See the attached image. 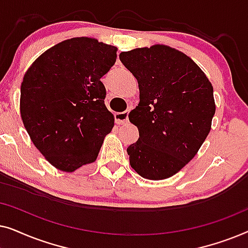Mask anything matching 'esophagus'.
<instances>
[{
	"label": "esophagus",
	"mask_w": 248,
	"mask_h": 248,
	"mask_svg": "<svg viewBox=\"0 0 248 248\" xmlns=\"http://www.w3.org/2000/svg\"><path fill=\"white\" fill-rule=\"evenodd\" d=\"M115 122H116L118 125L126 124L128 122V111H123V113L115 114Z\"/></svg>",
	"instance_id": "obj_1"
}]
</instances>
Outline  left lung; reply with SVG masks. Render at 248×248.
I'll return each instance as SVG.
<instances>
[{
    "label": "left lung",
    "instance_id": "1",
    "mask_svg": "<svg viewBox=\"0 0 248 248\" xmlns=\"http://www.w3.org/2000/svg\"><path fill=\"white\" fill-rule=\"evenodd\" d=\"M120 60L140 90V103L128 114L139 130V140L127 148L131 167L152 181L171 177L210 133L212 84L191 57L167 45L122 52Z\"/></svg>",
    "mask_w": 248,
    "mask_h": 248
}]
</instances>
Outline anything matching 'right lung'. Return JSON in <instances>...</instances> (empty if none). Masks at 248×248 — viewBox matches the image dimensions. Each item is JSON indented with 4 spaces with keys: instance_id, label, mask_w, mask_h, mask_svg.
Here are the masks:
<instances>
[{
    "instance_id": "right-lung-1",
    "label": "right lung",
    "mask_w": 248,
    "mask_h": 248,
    "mask_svg": "<svg viewBox=\"0 0 248 248\" xmlns=\"http://www.w3.org/2000/svg\"><path fill=\"white\" fill-rule=\"evenodd\" d=\"M117 47L89 37L63 40L44 52L23 76L20 115L47 161L73 172L96 161L114 127L101 82L116 62Z\"/></svg>"
}]
</instances>
